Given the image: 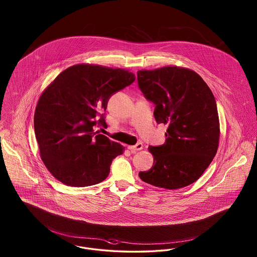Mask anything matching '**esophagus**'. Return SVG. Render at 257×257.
I'll return each instance as SVG.
<instances>
[{
	"mask_svg": "<svg viewBox=\"0 0 257 257\" xmlns=\"http://www.w3.org/2000/svg\"><path fill=\"white\" fill-rule=\"evenodd\" d=\"M143 144H141V143H139V144H137L136 146H128V149H130L132 152H136V151H138V150H142L143 149Z\"/></svg>",
	"mask_w": 257,
	"mask_h": 257,
	"instance_id": "obj_1",
	"label": "esophagus"
}]
</instances>
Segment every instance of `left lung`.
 I'll return each mask as SVG.
<instances>
[{"mask_svg": "<svg viewBox=\"0 0 257 257\" xmlns=\"http://www.w3.org/2000/svg\"><path fill=\"white\" fill-rule=\"evenodd\" d=\"M138 83L156 107L157 123L168 125L166 143L149 147L153 166L141 171L147 184L168 190L196 182L214 159L220 142V120L215 97L203 79L175 65L139 70Z\"/></svg>", "mask_w": 257, "mask_h": 257, "instance_id": "obj_1", "label": "left lung"}]
</instances>
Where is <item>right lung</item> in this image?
I'll use <instances>...</instances> for the list:
<instances>
[{
    "label": "right lung",
    "instance_id": "obj_1",
    "mask_svg": "<svg viewBox=\"0 0 257 257\" xmlns=\"http://www.w3.org/2000/svg\"><path fill=\"white\" fill-rule=\"evenodd\" d=\"M122 68L75 64L41 93L35 111V133L41 160L61 183L86 187L100 183L110 173L111 161L125 147L94 132L106 127L110 95L135 81Z\"/></svg>",
    "mask_w": 257,
    "mask_h": 257
}]
</instances>
